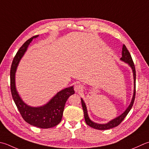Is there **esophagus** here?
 <instances>
[{"label":"esophagus","instance_id":"obj_1","mask_svg":"<svg viewBox=\"0 0 149 149\" xmlns=\"http://www.w3.org/2000/svg\"><path fill=\"white\" fill-rule=\"evenodd\" d=\"M74 90L76 92H82L83 90V86L81 84H76L74 87Z\"/></svg>","mask_w":149,"mask_h":149}]
</instances>
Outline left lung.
<instances>
[{
	"instance_id": "left-lung-1",
	"label": "left lung",
	"mask_w": 149,
	"mask_h": 149,
	"mask_svg": "<svg viewBox=\"0 0 149 149\" xmlns=\"http://www.w3.org/2000/svg\"><path fill=\"white\" fill-rule=\"evenodd\" d=\"M120 61H123V62L127 63L128 65H129L131 70L132 71L133 74V79H134V90H133V95L132 97V100H131L130 104L126 110L125 111L118 116V117L115 118L114 119H112V120L109 121L107 122V123H97L93 121L92 120L90 119L88 113V110H87V108L85 103H84V100L82 98H81V103H82V107L84 112V119H85V121L86 124L88 125V126L94 128L95 129L97 130H107L110 129H112L113 127H116L118 126V125L121 123V121L123 120L126 117L127 115L129 113L130 110H131L132 107V105L134 104V102L135 100V95H136V70H135V66L134 64L133 63V61L132 59V57L129 53V50H128L126 46L125 45H123V48H122V52H121V57L120 58Z\"/></svg>"
}]
</instances>
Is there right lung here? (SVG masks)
I'll return each instance as SVG.
<instances>
[{"label":"right lung","mask_w":149,"mask_h":149,"mask_svg":"<svg viewBox=\"0 0 149 149\" xmlns=\"http://www.w3.org/2000/svg\"><path fill=\"white\" fill-rule=\"evenodd\" d=\"M38 37L39 36H34L26 41L14 57L10 70L11 92L17 109L22 118L28 123L41 129H49L60 123L66 102L75 91L74 86L67 87L58 92L46 104L39 107L28 105L22 100L17 90L15 74L20 61L27 51L29 45L33 39Z\"/></svg>","instance_id":"right-lung-1"}]
</instances>
